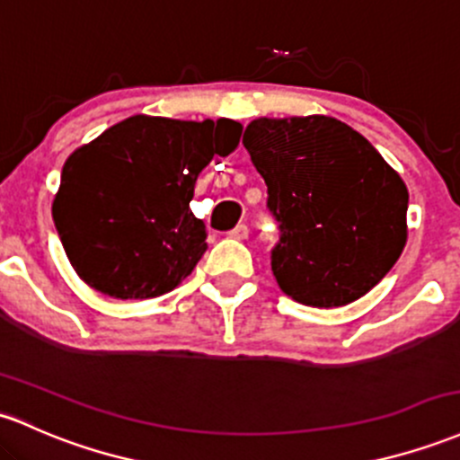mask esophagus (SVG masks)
I'll list each match as a JSON object with an SVG mask.
<instances>
[{
	"mask_svg": "<svg viewBox=\"0 0 460 460\" xmlns=\"http://www.w3.org/2000/svg\"><path fill=\"white\" fill-rule=\"evenodd\" d=\"M229 238H234V240H246V238H249V226H246V225H238V226H235V229L229 231Z\"/></svg>",
	"mask_w": 460,
	"mask_h": 460,
	"instance_id": "obj_1",
	"label": "esophagus"
}]
</instances>
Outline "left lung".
Listing matches in <instances>:
<instances>
[{
    "instance_id": "obj_1",
    "label": "left lung",
    "mask_w": 460,
    "mask_h": 460,
    "mask_svg": "<svg viewBox=\"0 0 460 460\" xmlns=\"http://www.w3.org/2000/svg\"><path fill=\"white\" fill-rule=\"evenodd\" d=\"M242 144L279 222L272 275L312 307L360 299L406 246L408 190L351 126L327 115L253 119Z\"/></svg>"
}]
</instances>
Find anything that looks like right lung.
Masks as SVG:
<instances>
[{"label":"right lung","mask_w":460,"mask_h":460,"mask_svg":"<svg viewBox=\"0 0 460 460\" xmlns=\"http://www.w3.org/2000/svg\"><path fill=\"white\" fill-rule=\"evenodd\" d=\"M234 119L133 115L65 161L52 218L80 279L113 299L174 290L207 251L205 222L190 209L214 155L240 144Z\"/></svg>","instance_id":"1"}]
</instances>
